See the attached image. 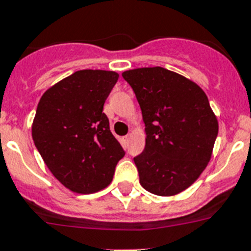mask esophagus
Returning a JSON list of instances; mask_svg holds the SVG:
<instances>
[{
	"mask_svg": "<svg viewBox=\"0 0 251 251\" xmlns=\"http://www.w3.org/2000/svg\"><path fill=\"white\" fill-rule=\"evenodd\" d=\"M129 141H131V135H127L123 137V145L128 146L129 145Z\"/></svg>",
	"mask_w": 251,
	"mask_h": 251,
	"instance_id": "1",
	"label": "esophagus"
}]
</instances>
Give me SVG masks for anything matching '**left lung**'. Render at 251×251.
<instances>
[{"instance_id":"left-lung-1","label":"left lung","mask_w":251,"mask_h":251,"mask_svg":"<svg viewBox=\"0 0 251 251\" xmlns=\"http://www.w3.org/2000/svg\"><path fill=\"white\" fill-rule=\"evenodd\" d=\"M132 87L145 123V150L133 158L144 189L170 197L200 177L211 159L219 124L206 93L163 67L122 74Z\"/></svg>"}]
</instances>
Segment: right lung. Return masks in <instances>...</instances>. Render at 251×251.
<instances>
[{
  "label": "right lung",
  "instance_id": "right-lung-1",
  "mask_svg": "<svg viewBox=\"0 0 251 251\" xmlns=\"http://www.w3.org/2000/svg\"><path fill=\"white\" fill-rule=\"evenodd\" d=\"M118 77L114 71L80 70L40 98L32 138L54 177L75 193L106 188L124 157L102 113Z\"/></svg>",
  "mask_w": 251,
  "mask_h": 251
}]
</instances>
